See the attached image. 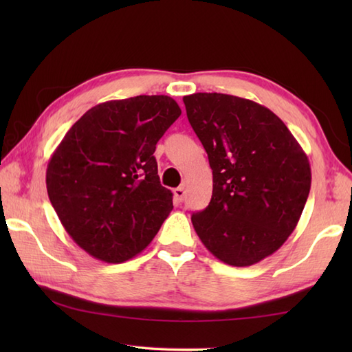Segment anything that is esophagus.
<instances>
[{"label":"esophagus","instance_id":"obj_1","mask_svg":"<svg viewBox=\"0 0 352 352\" xmlns=\"http://www.w3.org/2000/svg\"><path fill=\"white\" fill-rule=\"evenodd\" d=\"M184 195H186L184 188H177V189H174V198H175L177 203H182V201L184 199Z\"/></svg>","mask_w":352,"mask_h":352}]
</instances>
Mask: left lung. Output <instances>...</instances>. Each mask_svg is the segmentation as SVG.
I'll use <instances>...</instances> for the list:
<instances>
[{"mask_svg":"<svg viewBox=\"0 0 352 352\" xmlns=\"http://www.w3.org/2000/svg\"><path fill=\"white\" fill-rule=\"evenodd\" d=\"M183 101L213 170L212 199L192 214L193 228L223 263H258L301 218L311 184L307 155L278 116L251 100L199 92Z\"/></svg>","mask_w":352,"mask_h":352,"instance_id":"8db88e82","label":"left lung"}]
</instances>
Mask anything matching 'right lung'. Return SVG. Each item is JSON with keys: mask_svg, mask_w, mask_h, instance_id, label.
Returning a JSON list of instances; mask_svg holds the SVG:
<instances>
[{"mask_svg": "<svg viewBox=\"0 0 352 352\" xmlns=\"http://www.w3.org/2000/svg\"><path fill=\"white\" fill-rule=\"evenodd\" d=\"M182 110L166 95H139L87 110L47 168L52 207L80 248L122 263L151 243L172 208L160 184L157 142Z\"/></svg>", "mask_w": 352, "mask_h": 352, "instance_id": "obj_1", "label": "right lung"}]
</instances>
